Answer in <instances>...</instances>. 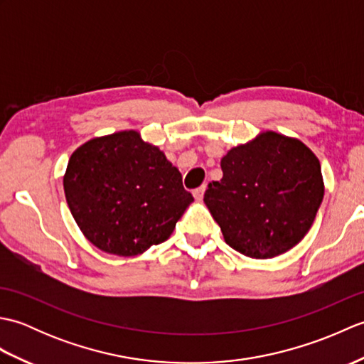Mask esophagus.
I'll use <instances>...</instances> for the list:
<instances>
[{
	"mask_svg": "<svg viewBox=\"0 0 364 364\" xmlns=\"http://www.w3.org/2000/svg\"><path fill=\"white\" fill-rule=\"evenodd\" d=\"M205 191H206V186H205V184H203V186H200V188H197V189L194 191V197H196L197 202H200V200L203 198Z\"/></svg>",
	"mask_w": 364,
	"mask_h": 364,
	"instance_id": "34e87169",
	"label": "esophagus"
}]
</instances>
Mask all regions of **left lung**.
<instances>
[{
  "mask_svg": "<svg viewBox=\"0 0 364 364\" xmlns=\"http://www.w3.org/2000/svg\"><path fill=\"white\" fill-rule=\"evenodd\" d=\"M223 176L203 202L225 242L253 259L291 250L310 231L323 198L318 156L297 137L261 131L220 159Z\"/></svg>",
  "mask_w": 364,
  "mask_h": 364,
  "instance_id": "1",
  "label": "left lung"
}]
</instances>
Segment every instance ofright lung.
Here are the masks:
<instances>
[{"label": "right lung", "instance_id": "obj_1", "mask_svg": "<svg viewBox=\"0 0 364 364\" xmlns=\"http://www.w3.org/2000/svg\"><path fill=\"white\" fill-rule=\"evenodd\" d=\"M64 192L87 241L117 257H137L167 241L194 202L178 167L136 129L78 146L68 159Z\"/></svg>", "mask_w": 364, "mask_h": 364}]
</instances>
